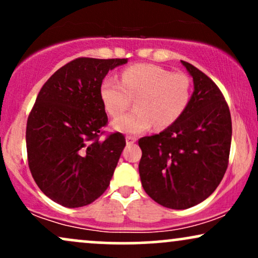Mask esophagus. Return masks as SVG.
<instances>
[{"label":"esophagus","instance_id":"1","mask_svg":"<svg viewBox=\"0 0 258 258\" xmlns=\"http://www.w3.org/2000/svg\"><path fill=\"white\" fill-rule=\"evenodd\" d=\"M126 143H127V146H131V144L136 143V138L132 137V136H127V137H126Z\"/></svg>","mask_w":258,"mask_h":258}]
</instances>
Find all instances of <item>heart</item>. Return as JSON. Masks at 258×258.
Wrapping results in <instances>:
<instances>
[{
  "instance_id": "b5f03b06",
  "label": "heart",
  "mask_w": 258,
  "mask_h": 258,
  "mask_svg": "<svg viewBox=\"0 0 258 258\" xmlns=\"http://www.w3.org/2000/svg\"><path fill=\"white\" fill-rule=\"evenodd\" d=\"M100 99L111 117L120 116L135 99V110L112 122L116 131L138 135L153 125L167 128L177 122L190 102L191 84L185 74L155 64H135L121 72L120 81L105 78Z\"/></svg>"
}]
</instances>
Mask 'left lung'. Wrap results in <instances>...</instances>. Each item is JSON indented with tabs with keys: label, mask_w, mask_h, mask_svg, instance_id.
<instances>
[{
	"label": "left lung",
	"mask_w": 258,
	"mask_h": 258,
	"mask_svg": "<svg viewBox=\"0 0 258 258\" xmlns=\"http://www.w3.org/2000/svg\"><path fill=\"white\" fill-rule=\"evenodd\" d=\"M194 92L177 122L138 141L139 176L146 193L167 209L198 205L216 190L229 161L232 119L217 85L182 60Z\"/></svg>",
	"instance_id": "8db88e82"
}]
</instances>
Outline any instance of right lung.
<instances>
[{
	"mask_svg": "<svg viewBox=\"0 0 258 258\" xmlns=\"http://www.w3.org/2000/svg\"><path fill=\"white\" fill-rule=\"evenodd\" d=\"M127 59L76 58L58 69L37 94L26 123L32 178L61 206H86L106 190L126 146L122 133L99 139L108 125L100 84Z\"/></svg>",
	"mask_w": 258,
	"mask_h": 258,
	"instance_id": "obj_1",
	"label": "right lung"
}]
</instances>
